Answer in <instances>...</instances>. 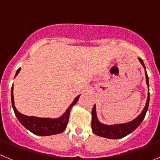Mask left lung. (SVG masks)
<instances>
[{
  "instance_id": "1",
  "label": "left lung",
  "mask_w": 160,
  "mask_h": 160,
  "mask_svg": "<svg viewBox=\"0 0 160 160\" xmlns=\"http://www.w3.org/2000/svg\"><path fill=\"white\" fill-rule=\"evenodd\" d=\"M140 63L145 68V75H146V81L149 87V80H148V76L146 72L145 65L143 63V61L142 59H138ZM150 101V93L148 92V97H147V103L143 110L136 118L134 120L130 122L124 123V124H118L112 125V126H108V125H104L98 121L96 113V105H94L92 111V130L95 134L101 137H104L106 138H111V139H118V138H123L125 136L128 135L131 132L134 131L138 126L142 123V120L144 119L147 113V111L148 109V105H149Z\"/></svg>"
}]
</instances>
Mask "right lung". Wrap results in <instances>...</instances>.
<instances>
[{
    "mask_svg": "<svg viewBox=\"0 0 160 160\" xmlns=\"http://www.w3.org/2000/svg\"><path fill=\"white\" fill-rule=\"evenodd\" d=\"M20 70L21 68L18 69L15 76H18ZM13 87H12V89H11V101H12V106H13L17 118L18 119V121L22 123V126H24L27 130H29L30 132H32L33 134H36V135L40 136L53 135V134L62 133L66 129L67 125L68 123L71 109H72V107L73 105H76V102L78 101L79 97H80V96H78V97H76L75 98L73 102L68 108L64 114L62 115L59 118H36V117L26 116L24 114H22L17 110L14 105V101H13Z\"/></svg>",
    "mask_w": 160,
    "mask_h": 160,
    "instance_id": "add662e5",
    "label": "right lung"
}]
</instances>
